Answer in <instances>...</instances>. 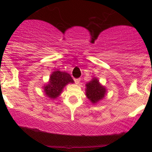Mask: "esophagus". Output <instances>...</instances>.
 Instances as JSON below:
<instances>
[{
    "label": "esophagus",
    "mask_w": 152,
    "mask_h": 152,
    "mask_svg": "<svg viewBox=\"0 0 152 152\" xmlns=\"http://www.w3.org/2000/svg\"><path fill=\"white\" fill-rule=\"evenodd\" d=\"M74 81H75V83L76 84H79V82H80V79H74Z\"/></svg>",
    "instance_id": "esophagus-1"
}]
</instances>
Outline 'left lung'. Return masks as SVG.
<instances>
[{
    "label": "left lung",
    "mask_w": 152,
    "mask_h": 152,
    "mask_svg": "<svg viewBox=\"0 0 152 152\" xmlns=\"http://www.w3.org/2000/svg\"><path fill=\"white\" fill-rule=\"evenodd\" d=\"M86 96L93 104H96L104 97L107 90L99 83L96 78H93L90 82L86 84Z\"/></svg>",
    "instance_id": "left-lung-1"
}]
</instances>
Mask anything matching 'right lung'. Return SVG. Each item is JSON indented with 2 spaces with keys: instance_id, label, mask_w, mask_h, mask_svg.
<instances>
[{
  "instance_id": "obj_1",
  "label": "right lung",
  "mask_w": 152,
  "mask_h": 152,
  "mask_svg": "<svg viewBox=\"0 0 152 152\" xmlns=\"http://www.w3.org/2000/svg\"><path fill=\"white\" fill-rule=\"evenodd\" d=\"M70 74L66 72L56 70L52 73L48 84L44 86V92L48 98L55 99L60 95L64 87L69 83H73Z\"/></svg>"
}]
</instances>
